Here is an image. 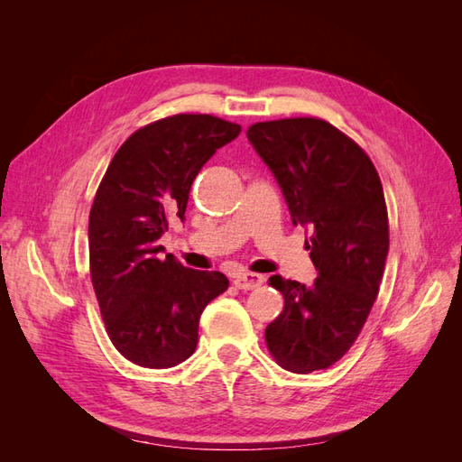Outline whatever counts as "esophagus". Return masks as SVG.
I'll use <instances>...</instances> for the list:
<instances>
[{
  "instance_id": "1",
  "label": "esophagus",
  "mask_w": 462,
  "mask_h": 462,
  "mask_svg": "<svg viewBox=\"0 0 462 462\" xmlns=\"http://www.w3.org/2000/svg\"><path fill=\"white\" fill-rule=\"evenodd\" d=\"M265 282V277L260 273H253V272H241L235 275V285L239 289H256Z\"/></svg>"
}]
</instances>
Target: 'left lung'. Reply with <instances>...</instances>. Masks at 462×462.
Here are the masks:
<instances>
[{"mask_svg": "<svg viewBox=\"0 0 462 462\" xmlns=\"http://www.w3.org/2000/svg\"><path fill=\"white\" fill-rule=\"evenodd\" d=\"M250 144L282 187L292 226L312 231L310 287L272 275L285 299L265 328L277 365L310 374L335 365L351 345L380 291L389 250L380 175L355 141L324 119L254 123Z\"/></svg>", "mask_w": 462, "mask_h": 462, "instance_id": "1", "label": "left lung"}]
</instances>
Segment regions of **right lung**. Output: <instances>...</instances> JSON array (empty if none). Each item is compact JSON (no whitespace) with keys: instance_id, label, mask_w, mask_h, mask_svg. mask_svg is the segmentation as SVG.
Returning <instances> with one entry per match:
<instances>
[{"instance_id":"right-lung-1","label":"right lung","mask_w":462,"mask_h":462,"mask_svg":"<svg viewBox=\"0 0 462 462\" xmlns=\"http://www.w3.org/2000/svg\"><path fill=\"white\" fill-rule=\"evenodd\" d=\"M241 125L179 114L133 133L111 160L88 219L90 277L111 343L134 365L171 368L199 343L206 304L227 291L219 272L185 268L158 245L183 221L192 180Z\"/></svg>"}]
</instances>
